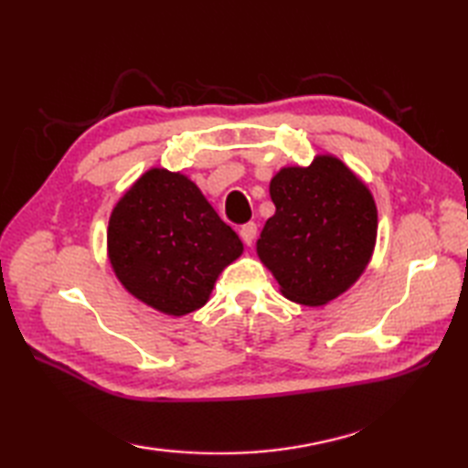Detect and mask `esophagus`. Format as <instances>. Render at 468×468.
<instances>
[{"instance_id":"34e87169","label":"esophagus","mask_w":468,"mask_h":468,"mask_svg":"<svg viewBox=\"0 0 468 468\" xmlns=\"http://www.w3.org/2000/svg\"><path fill=\"white\" fill-rule=\"evenodd\" d=\"M239 235L241 239L247 247H251L255 243V237H257V225L255 223H245L241 229H239Z\"/></svg>"}]
</instances>
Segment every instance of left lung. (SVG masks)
Returning a JSON list of instances; mask_svg holds the SVG:
<instances>
[{
    "instance_id": "obj_1",
    "label": "left lung",
    "mask_w": 468,
    "mask_h": 468,
    "mask_svg": "<svg viewBox=\"0 0 468 468\" xmlns=\"http://www.w3.org/2000/svg\"><path fill=\"white\" fill-rule=\"evenodd\" d=\"M275 215L257 255L282 293L325 305L352 287L370 263L378 233L374 197L340 158L317 154L310 166H285L270 183Z\"/></svg>"
}]
</instances>
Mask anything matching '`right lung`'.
I'll return each mask as SVG.
<instances>
[{"instance_id":"1","label":"right lung","mask_w":468,"mask_h":468,"mask_svg":"<svg viewBox=\"0 0 468 468\" xmlns=\"http://www.w3.org/2000/svg\"><path fill=\"white\" fill-rule=\"evenodd\" d=\"M108 260L128 293L181 317L208 302L243 243L191 178L151 168L128 188L108 221Z\"/></svg>"}]
</instances>
